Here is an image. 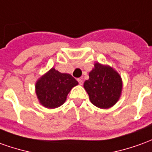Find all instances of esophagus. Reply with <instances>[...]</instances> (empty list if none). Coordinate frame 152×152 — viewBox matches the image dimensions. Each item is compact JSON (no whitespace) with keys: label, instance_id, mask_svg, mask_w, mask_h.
<instances>
[{"label":"esophagus","instance_id":"esophagus-1","mask_svg":"<svg viewBox=\"0 0 152 152\" xmlns=\"http://www.w3.org/2000/svg\"><path fill=\"white\" fill-rule=\"evenodd\" d=\"M77 80H78V82H79V84L80 85V86H81V85H82V84H83V80H82L81 79H77Z\"/></svg>","mask_w":152,"mask_h":152}]
</instances>
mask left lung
<instances>
[{
	"label": "left lung",
	"instance_id": "left-lung-1",
	"mask_svg": "<svg viewBox=\"0 0 152 152\" xmlns=\"http://www.w3.org/2000/svg\"><path fill=\"white\" fill-rule=\"evenodd\" d=\"M84 88L94 105L99 109H109L120 98L123 80L118 72L110 66L95 62Z\"/></svg>",
	"mask_w": 152,
	"mask_h": 152
}]
</instances>
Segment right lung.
<instances>
[{"instance_id": "right-lung-1", "label": "right lung", "mask_w": 152, "mask_h": 152, "mask_svg": "<svg viewBox=\"0 0 152 152\" xmlns=\"http://www.w3.org/2000/svg\"><path fill=\"white\" fill-rule=\"evenodd\" d=\"M77 85L78 81L72 75L53 67L36 81V95L43 107L56 109L65 103L69 92Z\"/></svg>"}]
</instances>
